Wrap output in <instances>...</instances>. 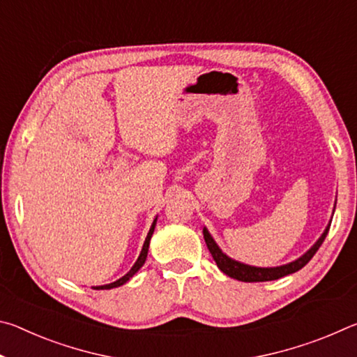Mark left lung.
Returning a JSON list of instances; mask_svg holds the SVG:
<instances>
[{"instance_id": "obj_1", "label": "left lung", "mask_w": 357, "mask_h": 357, "mask_svg": "<svg viewBox=\"0 0 357 357\" xmlns=\"http://www.w3.org/2000/svg\"><path fill=\"white\" fill-rule=\"evenodd\" d=\"M329 228H331V223L328 225V228L324 229L321 238L317 241L315 245H313L309 252L304 253V255L296 259V261L279 266V268H255V266L234 261V259L228 258L225 253L219 249V245L214 243V239L211 238V234L208 233L206 228H203V234H204V241H206V245L211 252V255H213L214 261L217 263V266H219L222 273H225L228 277H233V279L241 280V282H269V280L280 279V277H285L288 274H293L296 271L304 268V266L310 261L312 257L318 252L319 247H321L324 238L328 236Z\"/></svg>"}]
</instances>
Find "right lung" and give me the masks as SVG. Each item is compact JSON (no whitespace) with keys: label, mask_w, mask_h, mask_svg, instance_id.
Segmentation results:
<instances>
[{"label":"right lung","mask_w":357,"mask_h":357,"mask_svg":"<svg viewBox=\"0 0 357 357\" xmlns=\"http://www.w3.org/2000/svg\"><path fill=\"white\" fill-rule=\"evenodd\" d=\"M157 220V219H155ZM155 220L153 222V225H151V228H149V233H148V236H146V241H144V244H143V249H142V253H140V257H138V259L135 261V264L132 266V269L129 271L128 274H126L124 277H121L119 280H116V282H113V283H108V285H102V287H96L94 289H110V288H116V287H121V285H124L126 282H128L132 275H134L138 269L142 268V266L144 264V261H146V257H148V249H149V241H151V236H153V233H154V227H155Z\"/></svg>","instance_id":"1"}]
</instances>
